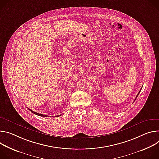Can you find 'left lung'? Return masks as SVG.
Here are the masks:
<instances>
[{
	"label": "left lung",
	"instance_id": "left-lung-1",
	"mask_svg": "<svg viewBox=\"0 0 159 159\" xmlns=\"http://www.w3.org/2000/svg\"><path fill=\"white\" fill-rule=\"evenodd\" d=\"M141 90H142V89H140V91H139V93H138V95H137V96H136V98H135V99H134V101H135V100H136V98H137V97H138V95H139V93H140V92H141Z\"/></svg>",
	"mask_w": 159,
	"mask_h": 159
}]
</instances>
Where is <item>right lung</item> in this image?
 Returning a JSON list of instances; mask_svg holds the SVG:
<instances>
[{
  "instance_id": "obj_1",
  "label": "right lung",
  "mask_w": 159,
  "mask_h": 159,
  "mask_svg": "<svg viewBox=\"0 0 159 159\" xmlns=\"http://www.w3.org/2000/svg\"><path fill=\"white\" fill-rule=\"evenodd\" d=\"M31 112H33V114H36V115H38V116H42V117H51V116H46V115H43V114H39V113H37V112H34V111H33L32 110H31V109H30L29 108H28ZM61 116V115H58V116H55V117H59V116ZM53 117V116H52Z\"/></svg>"
}]
</instances>
